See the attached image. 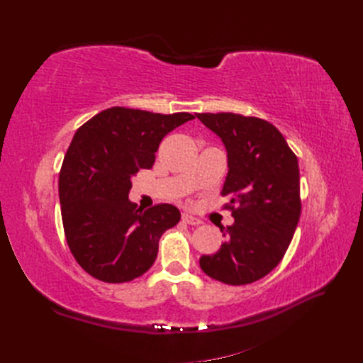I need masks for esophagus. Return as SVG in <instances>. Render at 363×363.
<instances>
[{
	"instance_id": "34e87169",
	"label": "esophagus",
	"mask_w": 363,
	"mask_h": 363,
	"mask_svg": "<svg viewBox=\"0 0 363 363\" xmlns=\"http://www.w3.org/2000/svg\"><path fill=\"white\" fill-rule=\"evenodd\" d=\"M182 219H183V223L189 224V225H199V224H201V221H200L199 218H195V216H192L189 213H183Z\"/></svg>"
}]
</instances>
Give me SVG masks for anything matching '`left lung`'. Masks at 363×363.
<instances>
[{
  "label": "left lung",
  "mask_w": 363,
  "mask_h": 363,
  "mask_svg": "<svg viewBox=\"0 0 363 363\" xmlns=\"http://www.w3.org/2000/svg\"><path fill=\"white\" fill-rule=\"evenodd\" d=\"M221 138L228 172L221 195L235 223L227 238L200 267L218 281L248 284L276 268L286 252L301 213L300 169L280 131L265 119L236 113H196Z\"/></svg>",
  "instance_id": "8db88e82"
}]
</instances>
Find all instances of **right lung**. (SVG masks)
Masks as SVG:
<instances>
[{"mask_svg":"<svg viewBox=\"0 0 363 363\" xmlns=\"http://www.w3.org/2000/svg\"><path fill=\"white\" fill-rule=\"evenodd\" d=\"M195 116L111 107L75 131L59 174L67 242L79 265L106 283L131 281L155 263L159 239L180 221L172 204L128 200L131 177L155 164L162 139Z\"/></svg>","mask_w":363,"mask_h":363,"instance_id":"obj_1","label":"right lung"}]
</instances>
